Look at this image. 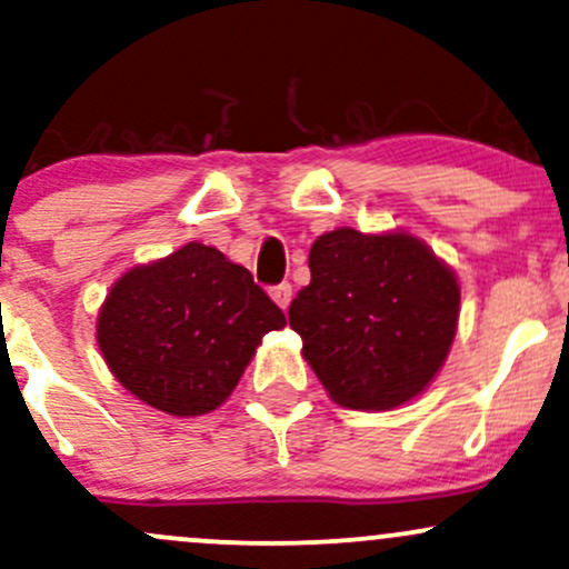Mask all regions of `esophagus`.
<instances>
[{"label": "esophagus", "instance_id": "esophagus-1", "mask_svg": "<svg viewBox=\"0 0 569 569\" xmlns=\"http://www.w3.org/2000/svg\"><path fill=\"white\" fill-rule=\"evenodd\" d=\"M270 293H272V299H276V305L283 307V310H286V307H289V302H291L293 289H291V283H278V286H272Z\"/></svg>", "mask_w": 569, "mask_h": 569}]
</instances>
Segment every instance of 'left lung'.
Segmentation results:
<instances>
[{
    "label": "left lung",
    "mask_w": 569,
    "mask_h": 569,
    "mask_svg": "<svg viewBox=\"0 0 569 569\" xmlns=\"http://www.w3.org/2000/svg\"><path fill=\"white\" fill-rule=\"evenodd\" d=\"M460 286L407 232H326L289 307L302 356L337 403L393 409L426 390L457 331Z\"/></svg>",
    "instance_id": "obj_1"
}]
</instances>
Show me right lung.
Instances as JSON below:
<instances>
[{
	"label": "right lung",
	"instance_id": "right-lung-1",
	"mask_svg": "<svg viewBox=\"0 0 569 569\" xmlns=\"http://www.w3.org/2000/svg\"><path fill=\"white\" fill-rule=\"evenodd\" d=\"M283 310L211 246L187 243L133 267L98 316V348L112 375L149 407L176 417L217 409Z\"/></svg>",
	"mask_w": 569,
	"mask_h": 569
}]
</instances>
